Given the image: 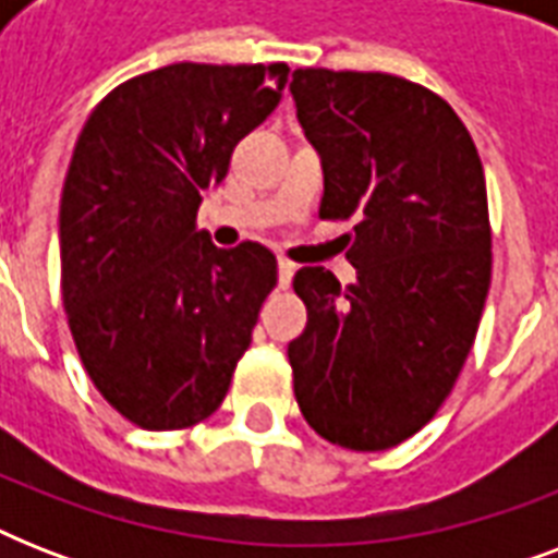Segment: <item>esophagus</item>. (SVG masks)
<instances>
[{
  "label": "esophagus",
  "instance_id": "obj_1",
  "mask_svg": "<svg viewBox=\"0 0 558 558\" xmlns=\"http://www.w3.org/2000/svg\"><path fill=\"white\" fill-rule=\"evenodd\" d=\"M292 275H295V263L287 260V257H280V260H278V283H280V287L287 289L289 283H292Z\"/></svg>",
  "mask_w": 558,
  "mask_h": 558
}]
</instances>
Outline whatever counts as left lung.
Wrapping results in <instances>:
<instances>
[{
  "instance_id": "left-lung-1",
  "label": "left lung",
  "mask_w": 558,
  "mask_h": 558,
  "mask_svg": "<svg viewBox=\"0 0 558 558\" xmlns=\"http://www.w3.org/2000/svg\"><path fill=\"white\" fill-rule=\"evenodd\" d=\"M289 92L324 168L322 219H353L341 287L304 266L289 341L301 414L353 451L423 428L475 344L493 278L484 165L458 112L397 74L295 69Z\"/></svg>"
}]
</instances>
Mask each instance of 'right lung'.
<instances>
[{
  "mask_svg": "<svg viewBox=\"0 0 558 558\" xmlns=\"http://www.w3.org/2000/svg\"><path fill=\"white\" fill-rule=\"evenodd\" d=\"M287 63H173L92 109L60 199V287L100 397L147 432L202 423L226 399L278 260L196 231L202 191L271 116Z\"/></svg>",
  "mask_w": 558,
  "mask_h": 558,
  "instance_id": "obj_1",
  "label": "right lung"
}]
</instances>
